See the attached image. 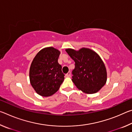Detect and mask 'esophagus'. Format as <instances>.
Returning <instances> with one entry per match:
<instances>
[{
	"instance_id": "1",
	"label": "esophagus",
	"mask_w": 132,
	"mask_h": 132,
	"mask_svg": "<svg viewBox=\"0 0 132 132\" xmlns=\"http://www.w3.org/2000/svg\"><path fill=\"white\" fill-rule=\"evenodd\" d=\"M66 75V76L67 77H70V75H71V73H70V71H69V72L67 73V74Z\"/></svg>"
}]
</instances>
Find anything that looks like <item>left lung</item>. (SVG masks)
I'll use <instances>...</instances> for the list:
<instances>
[{"mask_svg":"<svg viewBox=\"0 0 132 132\" xmlns=\"http://www.w3.org/2000/svg\"><path fill=\"white\" fill-rule=\"evenodd\" d=\"M66 51L75 62L71 79L75 86L87 94L98 92L105 84L107 78L105 66L99 55L84 48L78 51L72 49Z\"/></svg>","mask_w":132,"mask_h":132,"instance_id":"1","label":"left lung"}]
</instances>
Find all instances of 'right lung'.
<instances>
[{"label": "right lung", "instance_id": "right-lung-1", "mask_svg": "<svg viewBox=\"0 0 132 132\" xmlns=\"http://www.w3.org/2000/svg\"><path fill=\"white\" fill-rule=\"evenodd\" d=\"M60 52L53 47L42 49L31 63L30 80L31 86L39 95L49 97L60 88L64 79L62 66L57 60Z\"/></svg>", "mask_w": 132, "mask_h": 132}]
</instances>
